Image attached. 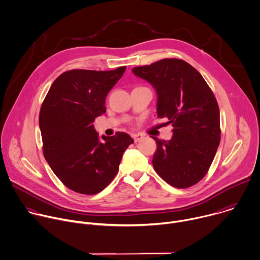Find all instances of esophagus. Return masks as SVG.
<instances>
[{"mask_svg":"<svg viewBox=\"0 0 260 260\" xmlns=\"http://www.w3.org/2000/svg\"><path fill=\"white\" fill-rule=\"evenodd\" d=\"M142 137H143V135H142V134H140V133H137V134H132V138L134 139V141H135V142H138V141H140V140L142 139Z\"/></svg>","mask_w":260,"mask_h":260,"instance_id":"1","label":"esophagus"}]
</instances>
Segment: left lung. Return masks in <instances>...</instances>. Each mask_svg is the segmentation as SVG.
<instances>
[{"mask_svg": "<svg viewBox=\"0 0 260 260\" xmlns=\"http://www.w3.org/2000/svg\"><path fill=\"white\" fill-rule=\"evenodd\" d=\"M157 93V116L173 127L170 140L152 137L157 150L152 166L167 183L185 188L210 168L220 142L217 101L202 75L189 63L166 58L132 69Z\"/></svg>", "mask_w": 260, "mask_h": 260, "instance_id": "1", "label": "left lung"}]
</instances>
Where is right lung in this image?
<instances>
[{"label": "right lung", "instance_id": "right-lung-1", "mask_svg": "<svg viewBox=\"0 0 260 260\" xmlns=\"http://www.w3.org/2000/svg\"><path fill=\"white\" fill-rule=\"evenodd\" d=\"M126 67L115 71L73 70L51 85L39 125L46 161L70 189L95 194L115 178L123 153L134 142L125 132L100 138L93 122L107 112L106 98Z\"/></svg>", "mask_w": 260, "mask_h": 260}]
</instances>
